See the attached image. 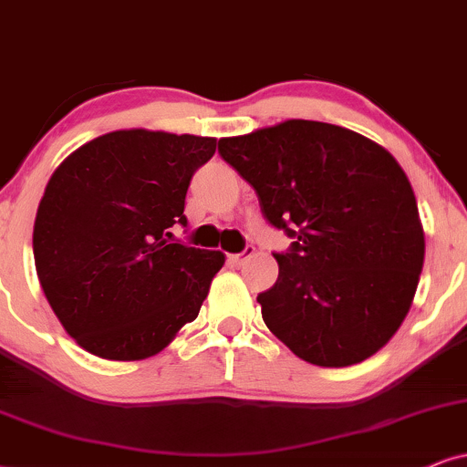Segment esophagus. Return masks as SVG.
<instances>
[{
	"mask_svg": "<svg viewBox=\"0 0 467 467\" xmlns=\"http://www.w3.org/2000/svg\"><path fill=\"white\" fill-rule=\"evenodd\" d=\"M254 256V247L252 245H247L244 252H239V254H233V256H228V261H230V265H233V267H241V265H244L247 258H252Z\"/></svg>",
	"mask_w": 467,
	"mask_h": 467,
	"instance_id": "obj_1",
	"label": "esophagus"
}]
</instances>
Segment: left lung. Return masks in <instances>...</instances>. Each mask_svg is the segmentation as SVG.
<instances>
[{"instance_id":"1","label":"left lung","mask_w":467,"mask_h":467,"mask_svg":"<svg viewBox=\"0 0 467 467\" xmlns=\"http://www.w3.org/2000/svg\"><path fill=\"white\" fill-rule=\"evenodd\" d=\"M222 159L256 192L291 247L258 295L263 321L306 362L340 368L397 334L414 302L424 233L390 152L345 127L286 120L222 138Z\"/></svg>"}]
</instances>
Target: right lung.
Here are the masks:
<instances>
[{"label":"right lung","instance_id":"add662e5","mask_svg":"<svg viewBox=\"0 0 467 467\" xmlns=\"http://www.w3.org/2000/svg\"><path fill=\"white\" fill-rule=\"evenodd\" d=\"M215 138L111 131L57 165L34 222L45 297L92 356L133 362L159 353L198 317L222 252L170 241L187 226L185 196Z\"/></svg>","mask_w":467,"mask_h":467}]
</instances>
